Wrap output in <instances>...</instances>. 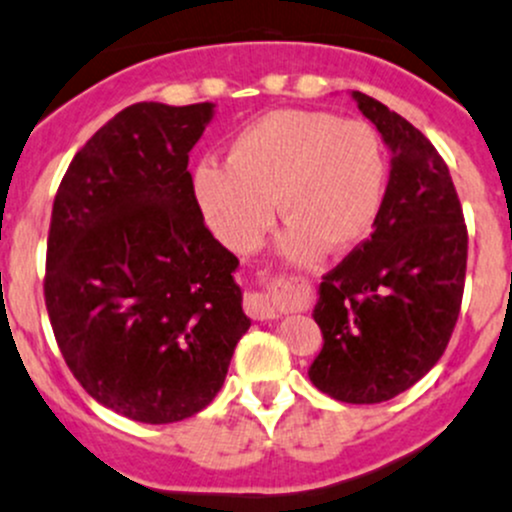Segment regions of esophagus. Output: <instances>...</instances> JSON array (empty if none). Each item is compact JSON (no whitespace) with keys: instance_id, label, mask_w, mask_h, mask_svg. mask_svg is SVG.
Instances as JSON below:
<instances>
[{"instance_id":"34e87169","label":"esophagus","mask_w":512,"mask_h":512,"mask_svg":"<svg viewBox=\"0 0 512 512\" xmlns=\"http://www.w3.org/2000/svg\"><path fill=\"white\" fill-rule=\"evenodd\" d=\"M245 311L257 321H267V319H277L279 311L274 309V304L267 297L265 292H250L245 297Z\"/></svg>"}]
</instances>
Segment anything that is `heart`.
Masks as SVG:
<instances>
[{"instance_id": "b5f03b06", "label": "heart", "mask_w": 512, "mask_h": 512, "mask_svg": "<svg viewBox=\"0 0 512 512\" xmlns=\"http://www.w3.org/2000/svg\"><path fill=\"white\" fill-rule=\"evenodd\" d=\"M191 188L208 230L240 255L265 238L277 203L287 220L279 252L306 265L324 250H353L373 233L387 159L365 122L284 107L242 127L225 164L201 161Z\"/></svg>"}]
</instances>
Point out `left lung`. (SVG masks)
<instances>
[{"label": "left lung", "instance_id": "obj_1", "mask_svg": "<svg viewBox=\"0 0 512 512\" xmlns=\"http://www.w3.org/2000/svg\"><path fill=\"white\" fill-rule=\"evenodd\" d=\"M390 149L383 211L370 240L321 279L314 321L324 346L309 380L328 397L378 405L437 365L464 297V213L444 159L383 102L353 90Z\"/></svg>", "mask_w": 512, "mask_h": 512}]
</instances>
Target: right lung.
<instances>
[{
  "label": "right lung",
  "mask_w": 512,
  "mask_h": 512,
  "mask_svg": "<svg viewBox=\"0 0 512 512\" xmlns=\"http://www.w3.org/2000/svg\"><path fill=\"white\" fill-rule=\"evenodd\" d=\"M213 102H137L75 154L51 213L48 319L93 400L144 424L218 395L250 328L238 257L203 223L188 152Z\"/></svg>",
  "instance_id": "obj_1"
}]
</instances>
